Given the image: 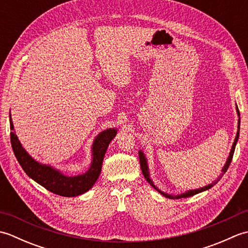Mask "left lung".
<instances>
[{
	"label": "left lung",
	"mask_w": 248,
	"mask_h": 248,
	"mask_svg": "<svg viewBox=\"0 0 248 248\" xmlns=\"http://www.w3.org/2000/svg\"><path fill=\"white\" fill-rule=\"evenodd\" d=\"M236 113H238V116H239V120H238V132H236V136H235V139H234V141H233V144H232V147H231V150H230V154H229L228 159H227V161H226L225 165H224L223 170H222V173H220L219 177H218V178L217 179V180H215L214 182H212L211 184H209V186H203V187H200V188H197V189H189V191H187V192H186V193H182V194H179V195H170V194H167V193H164V192H161L160 189L157 188V187L155 186L154 182H152V180L150 179V173H149L148 163H147V159H146L145 155L143 154V151L140 150V151H139V156H140V168H141V172H143V175H144V177H145L146 180L148 181V182L150 183V186H154V187L156 189V191H159V192L163 195V196H165V197H167V198H170V199H179V198H186V197H191V196H193V195H196V194H198V193H202V192H203V191H207V189H209V188H211L212 186H214L215 184H217V183L220 180V178L223 177L224 173H225L226 171H227L228 167H229V165H230V163H231V161H232V156H233V154H234L235 145H236V143H238L239 135H240V112H239L238 105H236Z\"/></svg>",
	"instance_id": "obj_1"
}]
</instances>
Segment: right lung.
<instances>
[{
  "mask_svg": "<svg viewBox=\"0 0 248 248\" xmlns=\"http://www.w3.org/2000/svg\"><path fill=\"white\" fill-rule=\"evenodd\" d=\"M9 124L10 130H12L10 141H12L14 154L26 175L48 191L65 197L78 196V195L86 193L93 187L100 176V172H101L103 157L108 150V147L117 134V129L114 128L107 129L99 133L92 146L93 161L91 167L82 175L70 177L64 175L61 170H55L54 167L41 164V163L34 160L25 151L18 136L14 132L12 115H9Z\"/></svg>",
  "mask_w": 248,
  "mask_h": 248,
  "instance_id": "1",
  "label": "right lung"
}]
</instances>
